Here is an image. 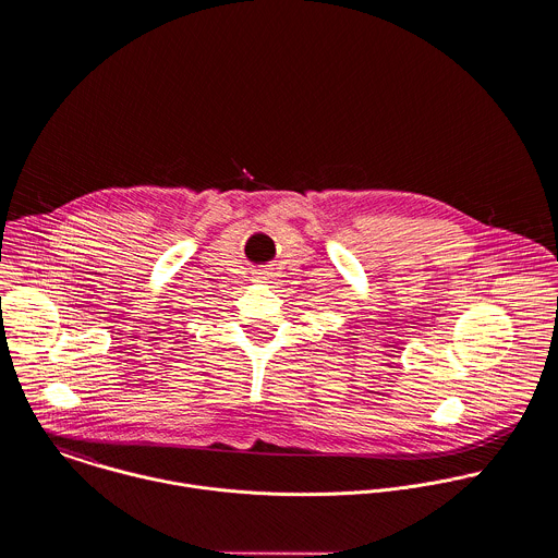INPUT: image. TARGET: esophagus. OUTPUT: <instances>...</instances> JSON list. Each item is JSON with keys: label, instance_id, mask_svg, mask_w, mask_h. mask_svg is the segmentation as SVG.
Listing matches in <instances>:
<instances>
[{"label": "esophagus", "instance_id": "obj_1", "mask_svg": "<svg viewBox=\"0 0 558 558\" xmlns=\"http://www.w3.org/2000/svg\"><path fill=\"white\" fill-rule=\"evenodd\" d=\"M260 278H265V274H260Z\"/></svg>", "mask_w": 558, "mask_h": 558}]
</instances>
